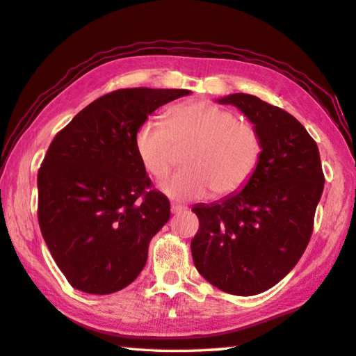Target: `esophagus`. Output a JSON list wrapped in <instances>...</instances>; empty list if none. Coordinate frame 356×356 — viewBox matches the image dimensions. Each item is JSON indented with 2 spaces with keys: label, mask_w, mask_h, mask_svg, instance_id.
<instances>
[{
  "label": "esophagus",
  "mask_w": 356,
  "mask_h": 356,
  "mask_svg": "<svg viewBox=\"0 0 356 356\" xmlns=\"http://www.w3.org/2000/svg\"><path fill=\"white\" fill-rule=\"evenodd\" d=\"M188 208L184 207V204H178V203H172V213L173 214H179L183 213V211H186Z\"/></svg>",
  "instance_id": "34e87169"
}]
</instances>
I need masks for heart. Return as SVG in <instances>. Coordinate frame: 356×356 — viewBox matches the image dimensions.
<instances>
[{"label": "heart", "instance_id": "obj_1", "mask_svg": "<svg viewBox=\"0 0 356 356\" xmlns=\"http://www.w3.org/2000/svg\"><path fill=\"white\" fill-rule=\"evenodd\" d=\"M188 145L186 168L161 186L175 200L202 197L208 191L217 198L236 194L252 179L263 153L261 136L252 123L209 102L173 106L165 112L164 127L145 122L134 137L142 165L156 179L172 170L175 149Z\"/></svg>", "mask_w": 356, "mask_h": 356}]
</instances>
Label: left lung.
<instances>
[{"mask_svg":"<svg viewBox=\"0 0 356 356\" xmlns=\"http://www.w3.org/2000/svg\"><path fill=\"white\" fill-rule=\"evenodd\" d=\"M217 102L244 112L258 129L263 153L241 192L192 208L200 222L192 258L216 288L254 296L275 286L302 258L325 177L317 143L289 112L248 93Z\"/></svg>","mask_w":356,"mask_h":356,"instance_id":"8db88e82","label":"left lung"}]
</instances>
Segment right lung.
<instances>
[{
	"label": "right lung",
	"instance_id": "obj_1",
	"mask_svg": "<svg viewBox=\"0 0 356 356\" xmlns=\"http://www.w3.org/2000/svg\"><path fill=\"white\" fill-rule=\"evenodd\" d=\"M189 93L148 87L106 93L49 143L37 175V217L74 289L112 294L142 272L149 241L170 219V203L152 188L134 137L159 106Z\"/></svg>",
	"mask_w": 356,
	"mask_h": 356
}]
</instances>
